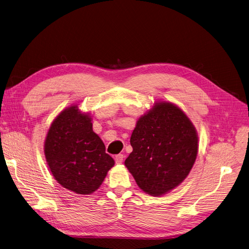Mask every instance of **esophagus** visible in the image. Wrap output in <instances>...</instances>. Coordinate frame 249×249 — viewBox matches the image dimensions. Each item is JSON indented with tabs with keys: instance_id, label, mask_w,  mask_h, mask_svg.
Segmentation results:
<instances>
[{
	"instance_id": "1",
	"label": "esophagus",
	"mask_w": 249,
	"mask_h": 249,
	"mask_svg": "<svg viewBox=\"0 0 249 249\" xmlns=\"http://www.w3.org/2000/svg\"><path fill=\"white\" fill-rule=\"evenodd\" d=\"M123 159H124V155L123 154H118L115 156V161L117 164H121L123 162Z\"/></svg>"
}]
</instances>
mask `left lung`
I'll return each mask as SVG.
<instances>
[{
    "instance_id": "left-lung-1",
    "label": "left lung",
    "mask_w": 249,
    "mask_h": 249,
    "mask_svg": "<svg viewBox=\"0 0 249 249\" xmlns=\"http://www.w3.org/2000/svg\"><path fill=\"white\" fill-rule=\"evenodd\" d=\"M132 151L125 166L140 189L161 196L181 184L198 152L197 131L178 106L155 102L137 120L130 138Z\"/></svg>"
}]
</instances>
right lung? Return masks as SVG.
<instances>
[{"mask_svg": "<svg viewBox=\"0 0 249 249\" xmlns=\"http://www.w3.org/2000/svg\"><path fill=\"white\" fill-rule=\"evenodd\" d=\"M91 121L89 113L71 105L53 120L44 143L47 164L58 183L82 195L100 187L115 164Z\"/></svg>", "mask_w": 249, "mask_h": 249, "instance_id": "obj_1", "label": "right lung"}]
</instances>
